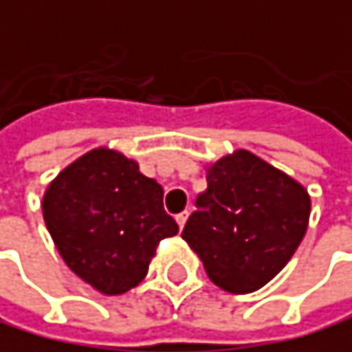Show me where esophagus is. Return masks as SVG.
Masks as SVG:
<instances>
[{"instance_id": "esophagus-1", "label": "esophagus", "mask_w": 352, "mask_h": 352, "mask_svg": "<svg viewBox=\"0 0 352 352\" xmlns=\"http://www.w3.org/2000/svg\"><path fill=\"white\" fill-rule=\"evenodd\" d=\"M187 219H189V212L187 210H182L180 214H176V221H178V226H180V230L185 228V223H187Z\"/></svg>"}]
</instances>
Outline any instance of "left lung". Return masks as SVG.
<instances>
[{
	"mask_svg": "<svg viewBox=\"0 0 352 352\" xmlns=\"http://www.w3.org/2000/svg\"><path fill=\"white\" fill-rule=\"evenodd\" d=\"M206 182L182 239L214 286L232 294L254 292L297 252L312 199L299 180L243 148L208 163Z\"/></svg>",
	"mask_w": 352,
	"mask_h": 352,
	"instance_id": "8db88e82",
	"label": "left lung"
}]
</instances>
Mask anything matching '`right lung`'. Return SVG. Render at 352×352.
<instances>
[{
  "mask_svg": "<svg viewBox=\"0 0 352 352\" xmlns=\"http://www.w3.org/2000/svg\"><path fill=\"white\" fill-rule=\"evenodd\" d=\"M43 217L66 267L107 297L138 286L159 243L178 234L163 210V187L107 146L81 155L49 182Z\"/></svg>",
  "mask_w": 352,
  "mask_h": 352,
  "instance_id": "right-lung-1",
  "label": "right lung"
}]
</instances>
